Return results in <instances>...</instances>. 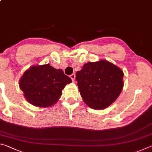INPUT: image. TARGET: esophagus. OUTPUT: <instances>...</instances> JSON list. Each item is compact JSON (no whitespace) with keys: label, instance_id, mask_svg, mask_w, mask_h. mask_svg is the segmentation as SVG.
<instances>
[{"label":"esophagus","instance_id":"esophagus-1","mask_svg":"<svg viewBox=\"0 0 152 152\" xmlns=\"http://www.w3.org/2000/svg\"><path fill=\"white\" fill-rule=\"evenodd\" d=\"M70 78L73 81H75V74H72L70 75Z\"/></svg>","mask_w":152,"mask_h":152}]
</instances>
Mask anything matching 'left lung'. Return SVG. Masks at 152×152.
<instances>
[{
    "label": "left lung",
    "mask_w": 152,
    "mask_h": 152,
    "mask_svg": "<svg viewBox=\"0 0 152 152\" xmlns=\"http://www.w3.org/2000/svg\"><path fill=\"white\" fill-rule=\"evenodd\" d=\"M124 72L107 60L84 64L76 73V80L83 102L94 110L111 105L124 87Z\"/></svg>",
    "instance_id": "1"
}]
</instances>
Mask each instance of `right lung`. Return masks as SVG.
I'll list each match as a JSON object with an SVG mask.
<instances>
[{
    "label": "right lung",
    "mask_w": 152,
    "mask_h": 152,
    "mask_svg": "<svg viewBox=\"0 0 152 152\" xmlns=\"http://www.w3.org/2000/svg\"><path fill=\"white\" fill-rule=\"evenodd\" d=\"M71 82L62 69H56L48 63L30 66L18 85L29 103L39 107H50L59 99L66 85Z\"/></svg>",
    "instance_id": "add662e5"
}]
</instances>
